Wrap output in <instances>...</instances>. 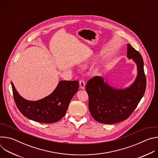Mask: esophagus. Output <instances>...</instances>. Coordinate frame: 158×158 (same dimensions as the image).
Returning <instances> with one entry per match:
<instances>
[{
  "mask_svg": "<svg viewBox=\"0 0 158 158\" xmlns=\"http://www.w3.org/2000/svg\"><path fill=\"white\" fill-rule=\"evenodd\" d=\"M79 86L81 89H84L85 88V82L83 80H81L79 81Z\"/></svg>",
  "mask_w": 158,
  "mask_h": 158,
  "instance_id": "34e87169",
  "label": "esophagus"
}]
</instances>
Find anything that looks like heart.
I'll use <instances>...</instances> for the list:
<instances>
[{"label": "heart", "mask_w": 158, "mask_h": 158, "mask_svg": "<svg viewBox=\"0 0 158 158\" xmlns=\"http://www.w3.org/2000/svg\"><path fill=\"white\" fill-rule=\"evenodd\" d=\"M84 66H85V65H84Z\"/></svg>", "instance_id": "1"}]
</instances>
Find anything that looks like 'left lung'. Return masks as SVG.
<instances>
[{
  "instance_id": "8db88e82",
  "label": "left lung",
  "mask_w": 158,
  "mask_h": 158,
  "mask_svg": "<svg viewBox=\"0 0 158 158\" xmlns=\"http://www.w3.org/2000/svg\"><path fill=\"white\" fill-rule=\"evenodd\" d=\"M127 50V58L132 59L137 66V76L129 86L115 88L101 76L94 77L85 85L90 112L99 123L110 124L126 120L136 108L145 93L146 79L143 59L129 44Z\"/></svg>"
}]
</instances>
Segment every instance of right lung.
<instances>
[{"label":"right lung","instance_id":"1","mask_svg":"<svg viewBox=\"0 0 158 158\" xmlns=\"http://www.w3.org/2000/svg\"><path fill=\"white\" fill-rule=\"evenodd\" d=\"M14 98L21 113L27 118L42 123H54L65 114L69 103L79 89V81H60L54 91L37 101L22 98L11 82Z\"/></svg>","mask_w":158,"mask_h":158}]
</instances>
